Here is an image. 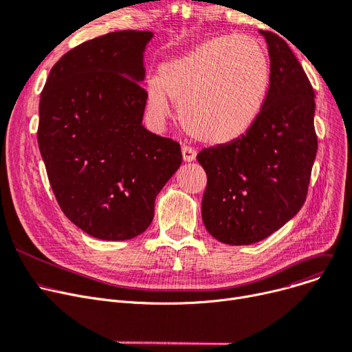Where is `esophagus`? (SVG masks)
Instances as JSON below:
<instances>
[{
    "instance_id": "esophagus-1",
    "label": "esophagus",
    "mask_w": 352,
    "mask_h": 352,
    "mask_svg": "<svg viewBox=\"0 0 352 352\" xmlns=\"http://www.w3.org/2000/svg\"><path fill=\"white\" fill-rule=\"evenodd\" d=\"M181 152H182V160H184V162H192L197 157V152L191 146L184 145V146H182Z\"/></svg>"
}]
</instances>
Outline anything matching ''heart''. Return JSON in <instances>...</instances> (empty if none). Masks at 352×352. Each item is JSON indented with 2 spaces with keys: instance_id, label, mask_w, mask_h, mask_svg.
<instances>
[{
  "instance_id": "1",
  "label": "heart",
  "mask_w": 352,
  "mask_h": 352,
  "mask_svg": "<svg viewBox=\"0 0 352 352\" xmlns=\"http://www.w3.org/2000/svg\"><path fill=\"white\" fill-rule=\"evenodd\" d=\"M270 85V60L256 38L214 37L184 56L168 60L160 78L146 82L151 115L164 122L171 100L181 104L187 131L221 145L248 133L261 115Z\"/></svg>"
}]
</instances>
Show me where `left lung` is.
<instances>
[{"mask_svg": "<svg viewBox=\"0 0 352 352\" xmlns=\"http://www.w3.org/2000/svg\"><path fill=\"white\" fill-rule=\"evenodd\" d=\"M258 33L270 57L269 94L261 115L241 138L197 155L207 174L204 226L214 239L233 246L261 241L296 216L318 149L309 79L282 37Z\"/></svg>", "mask_w": 352, "mask_h": 352, "instance_id": "1", "label": "left lung"}]
</instances>
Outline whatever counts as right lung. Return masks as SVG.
Masks as SVG:
<instances>
[{
    "label": "right lung",
    "instance_id": "add662e5",
    "mask_svg": "<svg viewBox=\"0 0 352 352\" xmlns=\"http://www.w3.org/2000/svg\"><path fill=\"white\" fill-rule=\"evenodd\" d=\"M152 37L125 30L85 41L53 66L40 96L37 141L56 200L100 240L144 233L182 162L179 144L142 125Z\"/></svg>",
    "mask_w": 352,
    "mask_h": 352
}]
</instances>
